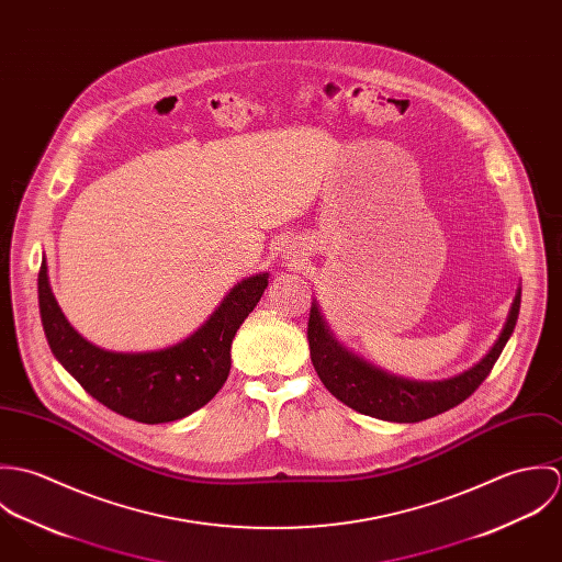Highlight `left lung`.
I'll return each instance as SVG.
<instances>
[{
    "label": "left lung",
    "mask_w": 562,
    "mask_h": 562,
    "mask_svg": "<svg viewBox=\"0 0 562 562\" xmlns=\"http://www.w3.org/2000/svg\"><path fill=\"white\" fill-rule=\"evenodd\" d=\"M519 305L521 288L515 294L499 337L474 368L452 379L426 383L390 374L344 348L328 330L318 305L312 303V314L307 322L312 363L324 387L346 406L385 422H422L468 401L479 390V385L495 366L497 357L502 355L508 337L513 335L519 316Z\"/></svg>",
    "instance_id": "left-lung-1"
}]
</instances>
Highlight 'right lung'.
I'll use <instances>...</instances> for the list:
<instances>
[{
	"instance_id": "right-lung-1",
	"label": "right lung",
	"mask_w": 562,
	"mask_h": 562,
	"mask_svg": "<svg viewBox=\"0 0 562 562\" xmlns=\"http://www.w3.org/2000/svg\"><path fill=\"white\" fill-rule=\"evenodd\" d=\"M268 288V272L241 279L216 312L183 341L151 352H112L86 341L65 318L43 259L38 310L54 357L81 387L114 413L164 424L212 401L232 370V341Z\"/></svg>"
}]
</instances>
